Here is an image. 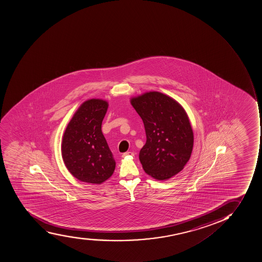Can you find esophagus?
Here are the masks:
<instances>
[{
  "label": "esophagus",
  "instance_id": "esophagus-1",
  "mask_svg": "<svg viewBox=\"0 0 262 262\" xmlns=\"http://www.w3.org/2000/svg\"><path fill=\"white\" fill-rule=\"evenodd\" d=\"M135 156V154L133 153V152H130V151H127L126 153H123L122 155V157L123 158H126V157H132V156Z\"/></svg>",
  "mask_w": 262,
  "mask_h": 262
}]
</instances>
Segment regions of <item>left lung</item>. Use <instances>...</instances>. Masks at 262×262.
Returning <instances> with one entry per match:
<instances>
[{"label":"left lung","instance_id":"obj_1","mask_svg":"<svg viewBox=\"0 0 262 262\" xmlns=\"http://www.w3.org/2000/svg\"><path fill=\"white\" fill-rule=\"evenodd\" d=\"M130 103L143 120L146 143L139 161L147 174L158 181L182 171L191 157L193 131L182 105L159 92L132 97Z\"/></svg>","mask_w":262,"mask_h":262}]
</instances>
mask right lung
Masks as SVG:
<instances>
[{
	"mask_svg": "<svg viewBox=\"0 0 262 262\" xmlns=\"http://www.w3.org/2000/svg\"><path fill=\"white\" fill-rule=\"evenodd\" d=\"M107 108L105 100L84 101L64 130L62 158L67 170L80 182L101 184L115 170V160L101 132Z\"/></svg>",
	"mask_w": 262,
	"mask_h": 262,
	"instance_id": "obj_1",
	"label": "right lung"
}]
</instances>
